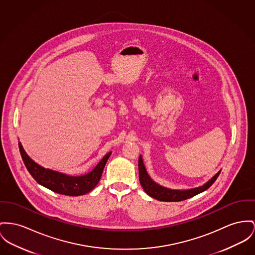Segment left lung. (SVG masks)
Instances as JSON below:
<instances>
[{
	"label": "left lung",
	"instance_id": "1",
	"mask_svg": "<svg viewBox=\"0 0 255 255\" xmlns=\"http://www.w3.org/2000/svg\"><path fill=\"white\" fill-rule=\"evenodd\" d=\"M138 169H139V181L144 191L154 199L159 201H164V202L183 201L187 198H190L192 196H195L203 192L215 183V181L218 179L221 173V171L218 172L211 180H209L201 187L190 188L187 190H177V189H170V188L161 187L156 183H154L146 171L141 155L139 156V159H138Z\"/></svg>",
	"mask_w": 255,
	"mask_h": 255
}]
</instances>
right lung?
<instances>
[{"label": "right lung", "mask_w": 255, "mask_h": 255, "mask_svg": "<svg viewBox=\"0 0 255 255\" xmlns=\"http://www.w3.org/2000/svg\"><path fill=\"white\" fill-rule=\"evenodd\" d=\"M18 145L23 162L34 180L39 185L47 187L54 192L69 196L83 195L96 187L101 180L103 168L111 154V152L105 154L99 164L90 173L83 176H68L57 171L45 169L38 165L24 151L20 142Z\"/></svg>", "instance_id": "add662e5"}]
</instances>
